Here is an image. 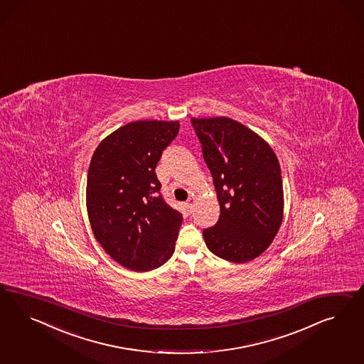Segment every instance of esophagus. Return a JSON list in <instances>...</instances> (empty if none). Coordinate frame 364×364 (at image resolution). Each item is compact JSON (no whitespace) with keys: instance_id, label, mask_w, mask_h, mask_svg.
<instances>
[{"instance_id":"obj_1","label":"esophagus","mask_w":364,"mask_h":364,"mask_svg":"<svg viewBox=\"0 0 364 364\" xmlns=\"http://www.w3.org/2000/svg\"><path fill=\"white\" fill-rule=\"evenodd\" d=\"M193 207H195V200H193V198H189L187 203H186V208H187L189 213L193 210Z\"/></svg>"}]
</instances>
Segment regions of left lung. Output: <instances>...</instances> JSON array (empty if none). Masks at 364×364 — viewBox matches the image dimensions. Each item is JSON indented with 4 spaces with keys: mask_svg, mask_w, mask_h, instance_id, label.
<instances>
[{
    "mask_svg": "<svg viewBox=\"0 0 364 364\" xmlns=\"http://www.w3.org/2000/svg\"><path fill=\"white\" fill-rule=\"evenodd\" d=\"M220 205L218 223L203 231L212 254L247 263L274 242L284 213L280 164L257 133L230 117H192Z\"/></svg>",
    "mask_w": 364,
    "mask_h": 364,
    "instance_id": "left-lung-1",
    "label": "left lung"
}]
</instances>
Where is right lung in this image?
I'll return each instance as SVG.
<instances>
[{"label":"right lung","mask_w":364,"mask_h":364,"mask_svg":"<svg viewBox=\"0 0 364 364\" xmlns=\"http://www.w3.org/2000/svg\"><path fill=\"white\" fill-rule=\"evenodd\" d=\"M178 128V122H129L107 136L92 156V231L105 252L131 271H152L175 252L183 216L161 198L154 168Z\"/></svg>","instance_id":"obj_1"}]
</instances>
